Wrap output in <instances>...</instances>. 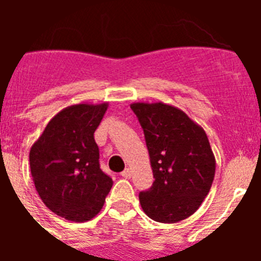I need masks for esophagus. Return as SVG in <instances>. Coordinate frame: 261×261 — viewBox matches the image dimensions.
<instances>
[{"mask_svg": "<svg viewBox=\"0 0 261 261\" xmlns=\"http://www.w3.org/2000/svg\"><path fill=\"white\" fill-rule=\"evenodd\" d=\"M121 176L125 177V179H130V177H132V170H130V168H125V170L121 172Z\"/></svg>", "mask_w": 261, "mask_h": 261, "instance_id": "1", "label": "esophagus"}]
</instances>
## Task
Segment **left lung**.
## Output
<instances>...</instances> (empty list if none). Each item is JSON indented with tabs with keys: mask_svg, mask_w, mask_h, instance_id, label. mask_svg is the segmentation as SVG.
Here are the masks:
<instances>
[{
	"mask_svg": "<svg viewBox=\"0 0 261 261\" xmlns=\"http://www.w3.org/2000/svg\"><path fill=\"white\" fill-rule=\"evenodd\" d=\"M144 129L155 180L140 192L151 220L175 223L192 216L211 191L216 158L204 129L186 112L162 102L132 103Z\"/></svg>",
	"mask_w": 261,
	"mask_h": 261,
	"instance_id": "obj_1",
	"label": "left lung"
}]
</instances>
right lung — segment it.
Wrapping results in <instances>:
<instances>
[{
    "mask_svg": "<svg viewBox=\"0 0 261 261\" xmlns=\"http://www.w3.org/2000/svg\"><path fill=\"white\" fill-rule=\"evenodd\" d=\"M108 103H80L50 119L30 150L32 180L49 211L73 222H85L103 208L114 184L100 170L94 132Z\"/></svg>",
    "mask_w": 261,
    "mask_h": 261,
    "instance_id": "add662e5",
    "label": "right lung"
}]
</instances>
